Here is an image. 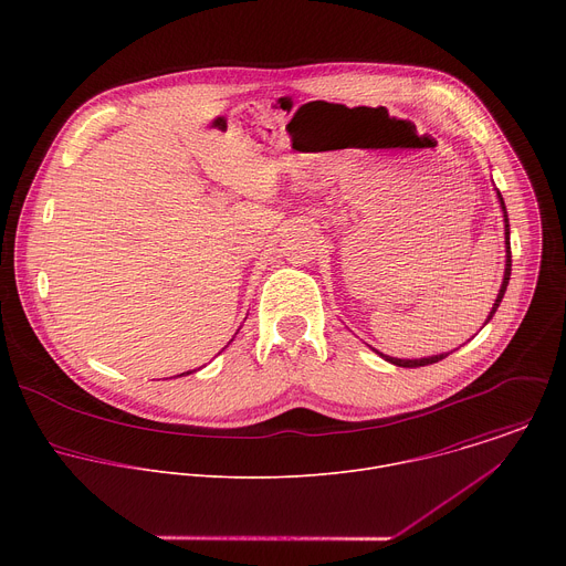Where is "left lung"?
<instances>
[{
  "label": "left lung",
  "mask_w": 566,
  "mask_h": 566,
  "mask_svg": "<svg viewBox=\"0 0 566 566\" xmlns=\"http://www.w3.org/2000/svg\"><path fill=\"white\" fill-rule=\"evenodd\" d=\"M497 199H500V203H502V210H504V234H506V269H504V282H502V289H500V293H497V300H495V304H493V308H491V313H489V317H486V322H483V325H489L491 322V317L495 315V311H497V306H500V302H502V297H504V293H506V286H509V280H511V228H509V214H506V206H504V199H502V195H500V190H497ZM380 358H385L387 363H391V365H396V367H426V365H432V363H439V360H443L448 354H439V356H428V358H415V360H406V358H391V356H385V354H380V352H376Z\"/></svg>",
  "instance_id": "8db88e82"
}]
</instances>
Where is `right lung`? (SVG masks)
Instances as JSON below:
<instances>
[{
  "label": "right lung",
  "mask_w": 566,
  "mask_h": 566,
  "mask_svg": "<svg viewBox=\"0 0 566 566\" xmlns=\"http://www.w3.org/2000/svg\"><path fill=\"white\" fill-rule=\"evenodd\" d=\"M186 374H192V371H186ZM186 374H179V376H186Z\"/></svg>",
  "instance_id": "obj_1"
}]
</instances>
